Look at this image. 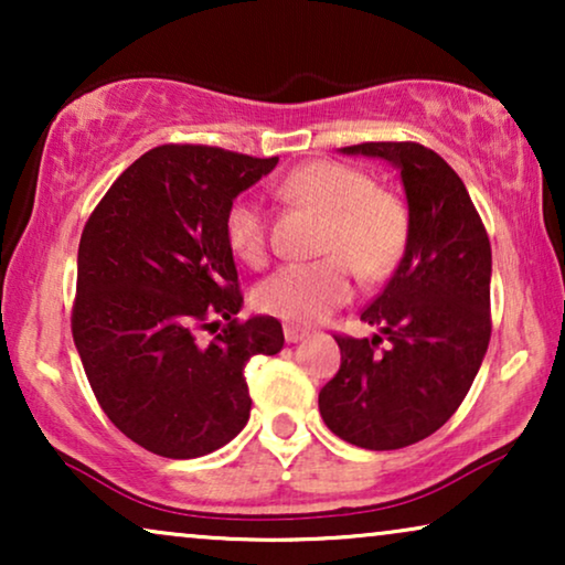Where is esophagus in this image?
Masks as SVG:
<instances>
[{"mask_svg":"<svg viewBox=\"0 0 565 565\" xmlns=\"http://www.w3.org/2000/svg\"><path fill=\"white\" fill-rule=\"evenodd\" d=\"M306 337H308V329H300V327H296V323H285V339H288L290 344H296Z\"/></svg>","mask_w":565,"mask_h":565,"instance_id":"1","label":"esophagus"}]
</instances>
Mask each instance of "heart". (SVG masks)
Returning <instances> with one entry per match:
<instances>
[{
    "label": "heart",
    "instance_id": "obj_1",
    "mask_svg": "<svg viewBox=\"0 0 565 565\" xmlns=\"http://www.w3.org/2000/svg\"><path fill=\"white\" fill-rule=\"evenodd\" d=\"M285 200L327 215L319 252L327 257L290 262L262 280L254 306L292 323L327 319L352 296V273L383 280L404 257L408 211L398 195L377 188L373 174L342 161H308L280 184ZM228 249L244 265L262 267L269 254V218L257 200L236 198L223 215Z\"/></svg>",
    "mask_w": 565,
    "mask_h": 565
}]
</instances>
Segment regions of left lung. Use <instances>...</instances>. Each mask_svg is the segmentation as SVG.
<instances>
[{
  "label": "left lung",
  "instance_id": "left-lung-1",
  "mask_svg": "<svg viewBox=\"0 0 565 565\" xmlns=\"http://www.w3.org/2000/svg\"><path fill=\"white\" fill-rule=\"evenodd\" d=\"M342 151L401 169L408 244L360 313L383 334H334L342 365L321 388L319 412L344 443L398 450L435 435L476 381L491 339V244L466 184L427 146L367 141Z\"/></svg>",
  "mask_w": 565,
  "mask_h": 565
}]
</instances>
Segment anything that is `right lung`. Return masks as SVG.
Here are the masks:
<instances>
[{
    "label": "right lung",
    "instance_id": "obj_1",
    "mask_svg": "<svg viewBox=\"0 0 565 565\" xmlns=\"http://www.w3.org/2000/svg\"><path fill=\"white\" fill-rule=\"evenodd\" d=\"M275 164L218 146H157L84 223L74 344L107 419L161 458L231 443L249 422L246 362L285 344L273 316L236 319L244 296L223 236L226 207Z\"/></svg>",
    "mask_w": 565,
    "mask_h": 565
}]
</instances>
